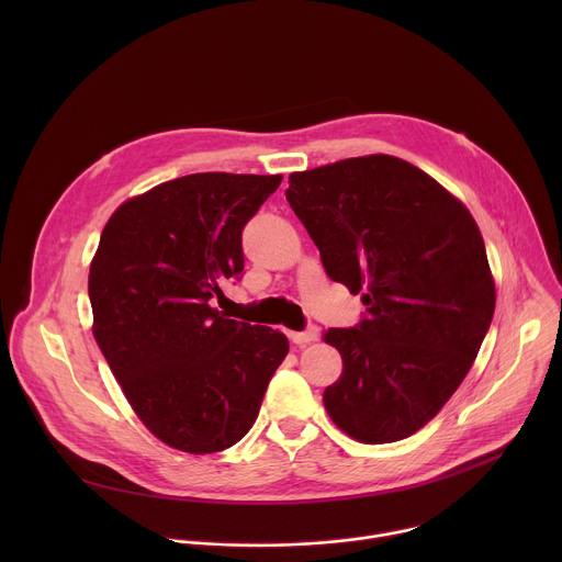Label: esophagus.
I'll return each instance as SVG.
<instances>
[{
	"label": "esophagus",
	"mask_w": 562,
	"mask_h": 562,
	"mask_svg": "<svg viewBox=\"0 0 562 562\" xmlns=\"http://www.w3.org/2000/svg\"><path fill=\"white\" fill-rule=\"evenodd\" d=\"M317 334H319V329H317L315 325H311V327H306L304 331H291V334H289V338H291L295 345L304 347V345H308V342L317 340Z\"/></svg>",
	"instance_id": "obj_1"
}]
</instances>
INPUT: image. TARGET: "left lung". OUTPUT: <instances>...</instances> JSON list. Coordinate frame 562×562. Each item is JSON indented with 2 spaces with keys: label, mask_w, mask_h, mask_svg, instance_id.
Listing matches in <instances>:
<instances>
[{
  "label": "left lung",
  "mask_w": 562,
  "mask_h": 562,
  "mask_svg": "<svg viewBox=\"0 0 562 562\" xmlns=\"http://www.w3.org/2000/svg\"><path fill=\"white\" fill-rule=\"evenodd\" d=\"M286 200L327 276L362 293L367 315L329 329L342 375L325 389L331 420L367 445L423 429L471 369L496 286L467 206L393 155L289 176Z\"/></svg>",
  "instance_id": "left-lung-1"
}]
</instances>
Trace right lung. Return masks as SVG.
<instances>
[{"label":"right lung","instance_id":"right-lung-1","mask_svg":"<svg viewBox=\"0 0 562 562\" xmlns=\"http://www.w3.org/2000/svg\"><path fill=\"white\" fill-rule=\"evenodd\" d=\"M282 176L193 173L126 200L89 273L93 336L148 431L187 453L254 427L284 334L213 308L245 269L243 228Z\"/></svg>","mask_w":562,"mask_h":562}]
</instances>
